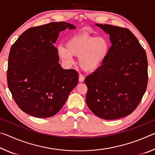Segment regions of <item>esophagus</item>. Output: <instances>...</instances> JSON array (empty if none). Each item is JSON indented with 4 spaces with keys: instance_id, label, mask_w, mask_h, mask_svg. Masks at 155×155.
Listing matches in <instances>:
<instances>
[{
    "instance_id": "esophagus-1",
    "label": "esophagus",
    "mask_w": 155,
    "mask_h": 155,
    "mask_svg": "<svg viewBox=\"0 0 155 155\" xmlns=\"http://www.w3.org/2000/svg\"><path fill=\"white\" fill-rule=\"evenodd\" d=\"M85 80V77H83L82 74H80L79 75V78H78V81H79L80 83H82Z\"/></svg>"
}]
</instances>
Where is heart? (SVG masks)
Segmentation results:
<instances>
[{"instance_id":"1","label":"heart","mask_w":155,"mask_h":155,"mask_svg":"<svg viewBox=\"0 0 155 155\" xmlns=\"http://www.w3.org/2000/svg\"><path fill=\"white\" fill-rule=\"evenodd\" d=\"M110 45L104 37L79 34L68 39L65 47L57 48L58 54L67 63L72 62V55L78 57L81 67L85 71H94L101 66L109 53Z\"/></svg>"}]
</instances>
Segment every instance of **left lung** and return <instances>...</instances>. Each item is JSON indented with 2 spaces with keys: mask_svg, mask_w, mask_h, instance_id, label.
Masks as SVG:
<instances>
[{
  "mask_svg": "<svg viewBox=\"0 0 155 155\" xmlns=\"http://www.w3.org/2000/svg\"><path fill=\"white\" fill-rule=\"evenodd\" d=\"M109 35L111 46L101 66L85 79L86 103L96 116L115 120L137 108L148 83L146 53L128 28L96 24Z\"/></svg>",
  "mask_w": 155,
  "mask_h": 155,
  "instance_id": "1",
  "label": "left lung"
}]
</instances>
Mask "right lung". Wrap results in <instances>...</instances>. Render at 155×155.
Returning <instances> with one entry per match:
<instances>
[{
	"label": "right lung",
	"mask_w": 155,
	"mask_h": 155,
	"mask_svg": "<svg viewBox=\"0 0 155 155\" xmlns=\"http://www.w3.org/2000/svg\"><path fill=\"white\" fill-rule=\"evenodd\" d=\"M74 29L65 22L32 27L21 34L10 49L7 84L18 106L40 118L55 115L77 86L78 74L59 64L56 42L62 31Z\"/></svg>",
	"instance_id": "1"
}]
</instances>
